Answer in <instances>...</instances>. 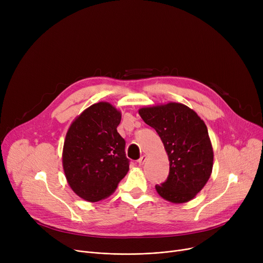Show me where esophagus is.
Segmentation results:
<instances>
[{"label": "esophagus", "instance_id": "esophagus-1", "mask_svg": "<svg viewBox=\"0 0 263 263\" xmlns=\"http://www.w3.org/2000/svg\"><path fill=\"white\" fill-rule=\"evenodd\" d=\"M146 158H147L146 156H142L137 162H139V164H140V165H143V164L145 163V161H146Z\"/></svg>", "mask_w": 263, "mask_h": 263}]
</instances>
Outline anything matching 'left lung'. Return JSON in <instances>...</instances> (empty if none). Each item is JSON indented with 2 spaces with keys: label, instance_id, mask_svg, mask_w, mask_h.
<instances>
[{
  "label": "left lung",
  "instance_id": "1",
  "mask_svg": "<svg viewBox=\"0 0 263 263\" xmlns=\"http://www.w3.org/2000/svg\"><path fill=\"white\" fill-rule=\"evenodd\" d=\"M139 113L157 131L168 155L170 174L156 185L159 195L175 203L193 199L213 167V149L203 120L186 105L175 102L143 107Z\"/></svg>",
  "mask_w": 263,
  "mask_h": 263
}]
</instances>
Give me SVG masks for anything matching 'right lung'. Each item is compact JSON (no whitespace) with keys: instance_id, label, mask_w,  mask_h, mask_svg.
Segmentation results:
<instances>
[{"instance_id":"obj_1","label":"right lung","mask_w":263,"mask_h":263,"mask_svg":"<svg viewBox=\"0 0 263 263\" xmlns=\"http://www.w3.org/2000/svg\"><path fill=\"white\" fill-rule=\"evenodd\" d=\"M120 112L109 103L86 108L69 128L63 167L73 192L87 201H99L116 190L129 171L126 142L117 132Z\"/></svg>"}]
</instances>
